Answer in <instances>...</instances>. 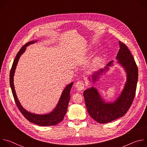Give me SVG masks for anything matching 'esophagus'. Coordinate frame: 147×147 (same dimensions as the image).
<instances>
[{
    "instance_id": "obj_1",
    "label": "esophagus",
    "mask_w": 147,
    "mask_h": 147,
    "mask_svg": "<svg viewBox=\"0 0 147 147\" xmlns=\"http://www.w3.org/2000/svg\"><path fill=\"white\" fill-rule=\"evenodd\" d=\"M75 87L78 91H82L84 88V82L82 81H77L76 83Z\"/></svg>"
}]
</instances>
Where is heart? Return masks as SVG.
Masks as SVG:
<instances>
[{
    "mask_svg": "<svg viewBox=\"0 0 147 147\" xmlns=\"http://www.w3.org/2000/svg\"><path fill=\"white\" fill-rule=\"evenodd\" d=\"M98 61H99V59H95V61H94V66L96 65L98 63Z\"/></svg>",
    "mask_w": 147,
    "mask_h": 147,
    "instance_id": "heart-1",
    "label": "heart"
}]
</instances>
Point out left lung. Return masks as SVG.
Masks as SVG:
<instances>
[{"label":"left lung","mask_w":147,"mask_h":147,"mask_svg":"<svg viewBox=\"0 0 147 147\" xmlns=\"http://www.w3.org/2000/svg\"><path fill=\"white\" fill-rule=\"evenodd\" d=\"M119 42L120 49L116 59L118 63L127 73V81L121 95L112 103H105L101 98L98 90L92 87L83 93L87 111L90 116L97 122L103 124L109 123L127 113L133 102L138 80V68L136 63L127 47ZM113 61H110L105 69H100L92 76L95 82L104 71L108 70Z\"/></svg>","instance_id":"1"}]
</instances>
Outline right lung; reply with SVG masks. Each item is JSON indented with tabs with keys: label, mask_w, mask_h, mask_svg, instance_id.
Segmentation results:
<instances>
[{
	"label": "right lung",
	"mask_w": 147,
	"mask_h": 147,
	"mask_svg": "<svg viewBox=\"0 0 147 147\" xmlns=\"http://www.w3.org/2000/svg\"><path fill=\"white\" fill-rule=\"evenodd\" d=\"M36 40L30 41L29 42L25 44L22 48L20 49L19 52L17 53L10 70V85L11 88L12 94L16 103V105L18 107V109L29 121L33 123L34 124H38L41 126H49V125H55L57 124L59 122L63 120L64 116L67 112L68 104L70 99V90L73 84V82H71L70 84L67 85L65 90L63 91L61 97L59 99V101L55 109L51 113L46 115H36L31 113L26 109H24L23 107L21 105V104L18 100L17 96L14 90V83H13V77L15 72V70L17 65L18 59L24 51H26V47L32 44L35 43Z\"/></svg>",
	"instance_id": "1"
}]
</instances>
